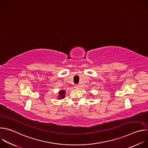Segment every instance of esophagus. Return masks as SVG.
I'll use <instances>...</instances> for the list:
<instances>
[{"label": "esophagus", "mask_w": 148, "mask_h": 148, "mask_svg": "<svg viewBox=\"0 0 148 148\" xmlns=\"http://www.w3.org/2000/svg\"><path fill=\"white\" fill-rule=\"evenodd\" d=\"M79 87V86L78 85V84H76V85H75V88H78Z\"/></svg>", "instance_id": "34e87169"}]
</instances>
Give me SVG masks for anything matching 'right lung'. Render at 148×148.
<instances>
[{
    "label": "right lung",
    "mask_w": 148,
    "mask_h": 148,
    "mask_svg": "<svg viewBox=\"0 0 148 148\" xmlns=\"http://www.w3.org/2000/svg\"><path fill=\"white\" fill-rule=\"evenodd\" d=\"M65 93H66V91L64 90H61L59 91L58 92V94H59V96H58V99H62V98H65Z\"/></svg>",
    "instance_id": "add662e5"
}]
</instances>
